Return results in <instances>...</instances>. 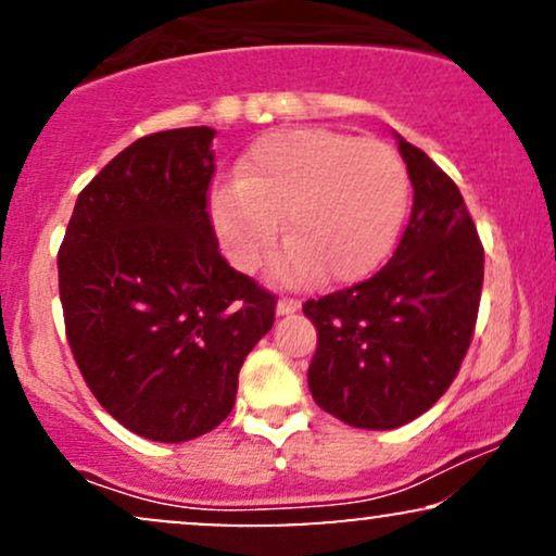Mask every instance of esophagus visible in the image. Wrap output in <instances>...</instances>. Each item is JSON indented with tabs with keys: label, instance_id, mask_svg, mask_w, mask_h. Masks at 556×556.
Segmentation results:
<instances>
[{
	"label": "esophagus",
	"instance_id": "1",
	"mask_svg": "<svg viewBox=\"0 0 556 556\" xmlns=\"http://www.w3.org/2000/svg\"><path fill=\"white\" fill-rule=\"evenodd\" d=\"M298 308H300V300L298 298H279V303H277V314L279 316L295 314Z\"/></svg>",
	"mask_w": 556,
	"mask_h": 556
}]
</instances>
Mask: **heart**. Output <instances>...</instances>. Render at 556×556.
<instances>
[{"instance_id":"obj_1","label":"heart","mask_w":556,"mask_h":556,"mask_svg":"<svg viewBox=\"0 0 556 556\" xmlns=\"http://www.w3.org/2000/svg\"><path fill=\"white\" fill-rule=\"evenodd\" d=\"M407 206V169L392 146L327 127L261 136L238 180L214 185L212 225L227 258L253 271L279 235L271 274L287 285L366 277L384 261Z\"/></svg>"}]
</instances>
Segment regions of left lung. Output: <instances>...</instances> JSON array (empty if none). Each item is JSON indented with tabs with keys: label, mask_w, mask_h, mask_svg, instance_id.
Listing matches in <instances>:
<instances>
[{
	"label": "left lung",
	"mask_w": 556,
	"mask_h": 556,
	"mask_svg": "<svg viewBox=\"0 0 556 556\" xmlns=\"http://www.w3.org/2000/svg\"><path fill=\"white\" fill-rule=\"evenodd\" d=\"M397 146L413 182L397 251L366 282L303 305L318 331L316 405L374 431L410 424L450 389L483 287V245L457 185L405 138Z\"/></svg>",
	"instance_id": "left-lung-1"
}]
</instances>
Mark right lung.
<instances>
[{"instance_id":"add662e5","label":"right lung","mask_w":556,"mask_h":556,"mask_svg":"<svg viewBox=\"0 0 556 556\" xmlns=\"http://www.w3.org/2000/svg\"><path fill=\"white\" fill-rule=\"evenodd\" d=\"M212 127L151 132L80 190L60 245L73 358L114 420L154 442L216 429L277 298L222 258Z\"/></svg>"}]
</instances>
